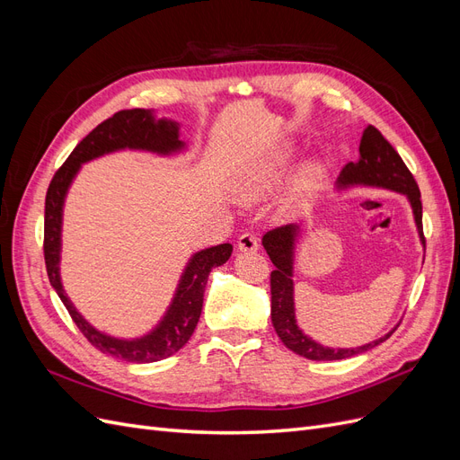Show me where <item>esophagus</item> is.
<instances>
[{
    "mask_svg": "<svg viewBox=\"0 0 460 460\" xmlns=\"http://www.w3.org/2000/svg\"><path fill=\"white\" fill-rule=\"evenodd\" d=\"M240 252H257L259 249V238L255 234H242L238 240Z\"/></svg>",
    "mask_w": 460,
    "mask_h": 460,
    "instance_id": "1",
    "label": "esophagus"
}]
</instances>
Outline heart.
Instances as JSON below:
<instances>
[{
  "mask_svg": "<svg viewBox=\"0 0 460 460\" xmlns=\"http://www.w3.org/2000/svg\"><path fill=\"white\" fill-rule=\"evenodd\" d=\"M291 159V147H280L267 163H262L257 166L252 174H247L242 182H240V198L243 201H257L261 198L270 193L278 182H280L288 164ZM320 164L316 161H307L299 166V171L294 178V184H291V198L294 199H303L305 196L316 188L318 180H320Z\"/></svg>",
  "mask_w": 460,
  "mask_h": 460,
  "instance_id": "b5f03b06",
  "label": "heart"
}]
</instances>
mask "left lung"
<instances>
[{
	"label": "left lung",
	"mask_w": 460,
	"mask_h": 460,
	"mask_svg": "<svg viewBox=\"0 0 460 460\" xmlns=\"http://www.w3.org/2000/svg\"><path fill=\"white\" fill-rule=\"evenodd\" d=\"M358 153V161H351L343 166L338 186H376L394 190L402 193V196H407L412 207L416 230H419L422 245H426L422 232L420 190L414 176L407 169V164L399 157V153L385 140L378 128L372 127V124H368L363 132V137H360ZM297 234L299 226L288 225L274 228L262 235V245L267 249V253L276 267L270 272L272 326L278 333V338L284 341L288 349L311 360H341L358 353H365L392 336L394 330L385 333L380 340L360 347H351V349H332V347H324L311 340L309 336H305L296 323L294 280H291V276H294V247Z\"/></svg>",
	"instance_id": "1"
}]
</instances>
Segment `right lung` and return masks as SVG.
Wrapping results in <instances>:
<instances>
[{
    "label": "right lung",
    "instance_id": "obj_1",
    "mask_svg": "<svg viewBox=\"0 0 460 460\" xmlns=\"http://www.w3.org/2000/svg\"><path fill=\"white\" fill-rule=\"evenodd\" d=\"M124 147L169 155L172 151L182 149L184 142H180L176 122L166 119L155 120L151 111L146 109L119 111L111 119L97 124L84 140L73 149L71 155L59 166V171L53 174L49 182L44 218V259L51 286L58 291L59 299L75 320L78 330L84 333V338L95 349L111 357L128 360V363H155V360L166 358L182 349L191 338L201 316L208 272L230 259L232 245L220 243L215 247H207L190 259L182 278H180L169 311L164 313L157 328L151 330L147 336L136 340H117L90 326L75 309L71 299L66 297L59 276L63 203L66 190L71 186L82 163Z\"/></svg>",
    "mask_w": 460,
    "mask_h": 460
}]
</instances>
